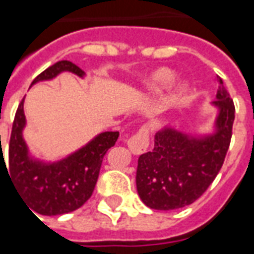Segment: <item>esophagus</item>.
Returning <instances> with one entry per match:
<instances>
[{
	"label": "esophagus",
	"instance_id": "1",
	"mask_svg": "<svg viewBox=\"0 0 254 254\" xmlns=\"http://www.w3.org/2000/svg\"><path fill=\"white\" fill-rule=\"evenodd\" d=\"M127 148L130 150V153L133 154H141V153L146 152V149L149 146V135H148V130L142 127L140 129V131L134 134L133 137H130L127 142Z\"/></svg>",
	"mask_w": 254,
	"mask_h": 254
}]
</instances>
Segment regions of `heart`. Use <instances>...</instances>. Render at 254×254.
I'll list each match as a JSON object with an SVG mask.
<instances>
[{
  "mask_svg": "<svg viewBox=\"0 0 254 254\" xmlns=\"http://www.w3.org/2000/svg\"><path fill=\"white\" fill-rule=\"evenodd\" d=\"M174 80H176L174 71L169 70V69H160L149 77L148 82H146V90L150 94H161L170 88V85L173 84ZM187 89L188 86L185 82H180L176 94L183 96L184 93L187 92Z\"/></svg>",
  "mask_w": 254,
  "mask_h": 254,
  "instance_id": "b5f03b06",
  "label": "heart"
}]
</instances>
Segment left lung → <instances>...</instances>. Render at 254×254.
<instances>
[{"label": "left lung", "instance_id": "obj_1", "mask_svg": "<svg viewBox=\"0 0 254 254\" xmlns=\"http://www.w3.org/2000/svg\"><path fill=\"white\" fill-rule=\"evenodd\" d=\"M217 82L212 131L189 133L166 125L154 135L152 152L138 157L135 185L148 208L172 210L190 205L221 169L232 137L235 105L220 77Z\"/></svg>", "mask_w": 254, "mask_h": 254}]
</instances>
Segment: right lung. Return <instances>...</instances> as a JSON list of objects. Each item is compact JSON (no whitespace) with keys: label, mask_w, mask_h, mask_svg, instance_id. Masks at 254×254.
<instances>
[{"label":"right lung","mask_w":254,"mask_h":254,"mask_svg":"<svg viewBox=\"0 0 254 254\" xmlns=\"http://www.w3.org/2000/svg\"><path fill=\"white\" fill-rule=\"evenodd\" d=\"M64 71L73 73L80 78L85 77V71L70 61H58L37 75L32 85L53 80ZM24 101L25 98L18 105L11 127L7 174H10L13 185L30 210L42 216L73 212L92 196L102 158L108 149L116 144L119 131H102L66 157L58 161H44L33 156L24 138L26 127ZM0 158L5 164L2 152Z\"/></svg>","instance_id":"1"}]
</instances>
